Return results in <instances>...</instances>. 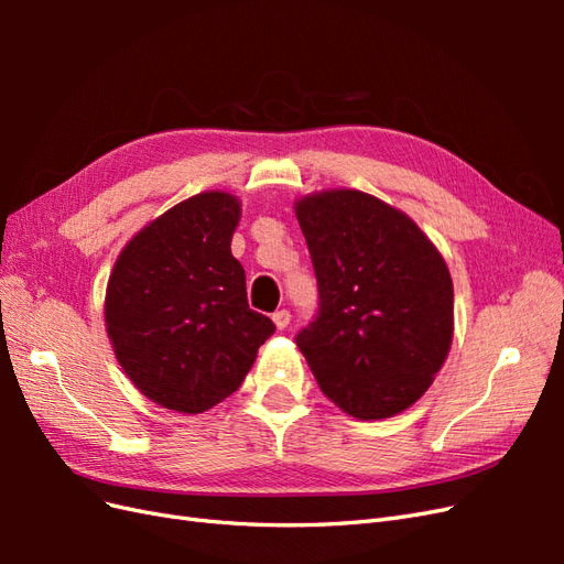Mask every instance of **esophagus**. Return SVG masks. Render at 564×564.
<instances>
[{
  "label": "esophagus",
  "instance_id": "esophagus-1",
  "mask_svg": "<svg viewBox=\"0 0 564 564\" xmlns=\"http://www.w3.org/2000/svg\"><path fill=\"white\" fill-rule=\"evenodd\" d=\"M272 322H275V327L278 329H286L289 327V322H292V313H289V311H275V313H272Z\"/></svg>",
  "mask_w": 564,
  "mask_h": 564
}]
</instances>
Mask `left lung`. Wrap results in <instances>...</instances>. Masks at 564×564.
Segmentation results:
<instances>
[{
	"mask_svg": "<svg viewBox=\"0 0 564 564\" xmlns=\"http://www.w3.org/2000/svg\"><path fill=\"white\" fill-rule=\"evenodd\" d=\"M319 308L296 334L324 395L355 419L412 406L445 365L454 286L445 259L412 218L360 191L303 197Z\"/></svg>",
	"mask_w": 564,
	"mask_h": 564,
	"instance_id": "left-lung-1",
	"label": "left lung"
}]
</instances>
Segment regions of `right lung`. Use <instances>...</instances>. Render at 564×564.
I'll return each instance as SVG.
<instances>
[{
    "label": "right lung",
    "instance_id": "1",
    "mask_svg": "<svg viewBox=\"0 0 564 564\" xmlns=\"http://www.w3.org/2000/svg\"><path fill=\"white\" fill-rule=\"evenodd\" d=\"M240 202L202 193L176 204L122 249L106 292L108 336L145 398L202 414L242 386L270 317L249 308L230 253Z\"/></svg>",
    "mask_w": 564,
    "mask_h": 564
}]
</instances>
